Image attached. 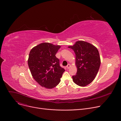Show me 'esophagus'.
Masks as SVG:
<instances>
[{"instance_id": "esophagus-1", "label": "esophagus", "mask_w": 121, "mask_h": 121, "mask_svg": "<svg viewBox=\"0 0 121 121\" xmlns=\"http://www.w3.org/2000/svg\"><path fill=\"white\" fill-rule=\"evenodd\" d=\"M70 67V64H68V65L67 66V69H69Z\"/></svg>"}]
</instances>
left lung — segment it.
I'll return each mask as SVG.
<instances>
[{"label":"left lung","mask_w":121,"mask_h":121,"mask_svg":"<svg viewBox=\"0 0 121 121\" xmlns=\"http://www.w3.org/2000/svg\"><path fill=\"white\" fill-rule=\"evenodd\" d=\"M75 52L76 74L72 76L77 85L85 86L91 83L97 75L101 64L99 52L93 45L83 41H77L69 47Z\"/></svg>","instance_id":"left-lung-1"}]
</instances>
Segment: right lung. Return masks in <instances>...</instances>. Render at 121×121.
Listing matches in <instances>:
<instances>
[{
    "instance_id": "obj_1",
    "label": "right lung",
    "mask_w": 121,
    "mask_h": 121,
    "mask_svg": "<svg viewBox=\"0 0 121 121\" xmlns=\"http://www.w3.org/2000/svg\"><path fill=\"white\" fill-rule=\"evenodd\" d=\"M61 47L49 43H42L32 49L29 53L28 66L35 81L43 87L52 88L60 82L65 71L60 66L55 54Z\"/></svg>"
}]
</instances>
